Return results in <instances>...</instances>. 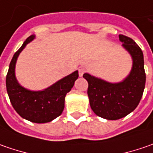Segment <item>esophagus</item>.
Returning <instances> with one entry per match:
<instances>
[{
    "label": "esophagus",
    "mask_w": 153,
    "mask_h": 153,
    "mask_svg": "<svg viewBox=\"0 0 153 153\" xmlns=\"http://www.w3.org/2000/svg\"><path fill=\"white\" fill-rule=\"evenodd\" d=\"M85 71H86L85 68H82V67L79 68V69H78V73H79L80 76H83V74L85 73Z\"/></svg>",
    "instance_id": "1"
}]
</instances>
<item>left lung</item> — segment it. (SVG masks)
Listing matches in <instances>:
<instances>
[{"instance_id": "8db88e82", "label": "left lung", "mask_w": 153, "mask_h": 153, "mask_svg": "<svg viewBox=\"0 0 153 153\" xmlns=\"http://www.w3.org/2000/svg\"><path fill=\"white\" fill-rule=\"evenodd\" d=\"M119 40L133 59L132 70L125 79L111 83L83 74L88 82V95L91 109L97 116L108 120H117L132 112L140 101L146 84L144 57L140 48L126 36L119 35Z\"/></svg>"}]
</instances>
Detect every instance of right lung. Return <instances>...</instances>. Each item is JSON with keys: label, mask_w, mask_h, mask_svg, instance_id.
<instances>
[{"label": "right lung", "mask_w": 153, "mask_h": 153, "mask_svg": "<svg viewBox=\"0 0 153 153\" xmlns=\"http://www.w3.org/2000/svg\"><path fill=\"white\" fill-rule=\"evenodd\" d=\"M34 38V35L29 36L14 53L9 65L6 85L11 104L18 114L32 123H44L61 115L65 95L78 78V71H74L42 91H30L19 85L15 77L16 61L21 51Z\"/></svg>", "instance_id": "obj_1"}]
</instances>
